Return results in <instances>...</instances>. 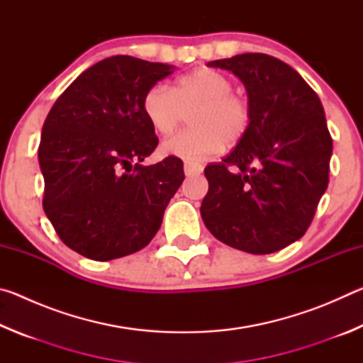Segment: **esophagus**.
<instances>
[{
    "label": "esophagus",
    "instance_id": "34e87169",
    "mask_svg": "<svg viewBox=\"0 0 363 363\" xmlns=\"http://www.w3.org/2000/svg\"><path fill=\"white\" fill-rule=\"evenodd\" d=\"M201 171H203V167H201V164H199V163H190V162L184 163V173H186L187 177L200 174Z\"/></svg>",
    "mask_w": 363,
    "mask_h": 363
}]
</instances>
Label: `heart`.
Returning a JSON list of instances; mask_svg holds the SVG:
<instances>
[{"label": "heart", "mask_w": 363, "mask_h": 363, "mask_svg": "<svg viewBox=\"0 0 363 363\" xmlns=\"http://www.w3.org/2000/svg\"><path fill=\"white\" fill-rule=\"evenodd\" d=\"M233 84L223 73L200 69L181 77L173 89L153 84L143 101L147 121L158 134L173 133L189 112L187 130L162 144L164 155L201 162L227 144H235L248 131L250 106L232 93Z\"/></svg>", "instance_id": "obj_1"}]
</instances>
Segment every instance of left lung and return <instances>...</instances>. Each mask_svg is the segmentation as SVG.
I'll return each mask as SVG.
<instances>
[{
    "instance_id": "obj_1",
    "label": "left lung",
    "mask_w": 363,
    "mask_h": 363,
    "mask_svg": "<svg viewBox=\"0 0 363 363\" xmlns=\"http://www.w3.org/2000/svg\"><path fill=\"white\" fill-rule=\"evenodd\" d=\"M208 65L238 77L251 116L235 149L205 168L210 187L201 219L232 248L274 253L304 235L328 187L333 140L322 102L296 70L267 54H238Z\"/></svg>"
}]
</instances>
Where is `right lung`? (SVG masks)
<instances>
[{
    "instance_id": "obj_1",
    "label": "right lung",
    "mask_w": 363,
    "mask_h": 363,
    "mask_svg": "<svg viewBox=\"0 0 363 363\" xmlns=\"http://www.w3.org/2000/svg\"><path fill=\"white\" fill-rule=\"evenodd\" d=\"M173 69L107 57L84 70L46 116L38 147L43 208L60 240L84 257L110 261L147 247L184 181L177 157L140 164L158 145L144 96Z\"/></svg>"
}]
</instances>
